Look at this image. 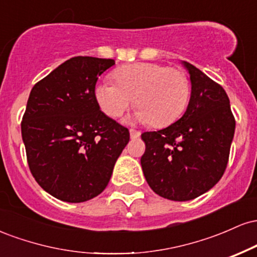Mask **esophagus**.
I'll return each mask as SVG.
<instances>
[{"label": "esophagus", "instance_id": "1", "mask_svg": "<svg viewBox=\"0 0 257 257\" xmlns=\"http://www.w3.org/2000/svg\"><path fill=\"white\" fill-rule=\"evenodd\" d=\"M129 133H131V139H138L141 135L140 132L134 131V129H131V131H129Z\"/></svg>", "mask_w": 257, "mask_h": 257}]
</instances>
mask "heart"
Masks as SVG:
<instances>
[{"label": "heart", "instance_id": "obj_1", "mask_svg": "<svg viewBox=\"0 0 257 257\" xmlns=\"http://www.w3.org/2000/svg\"><path fill=\"white\" fill-rule=\"evenodd\" d=\"M116 83L99 81L94 96L104 113L116 118L133 104L137 122L164 126L175 120L190 98V82L184 72L161 64L135 63L119 67L112 73Z\"/></svg>", "mask_w": 257, "mask_h": 257}]
</instances>
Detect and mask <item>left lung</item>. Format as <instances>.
Wrapping results in <instances>:
<instances>
[{
	"mask_svg": "<svg viewBox=\"0 0 257 257\" xmlns=\"http://www.w3.org/2000/svg\"><path fill=\"white\" fill-rule=\"evenodd\" d=\"M181 64L191 82L187 108L167 128L141 134L146 150L140 161L153 192L176 202L197 198L219 182L235 129L223 88L192 64Z\"/></svg>",
	"mask_w": 257,
	"mask_h": 257,
	"instance_id": "obj_1",
	"label": "left lung"
}]
</instances>
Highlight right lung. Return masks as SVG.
<instances>
[{
  "label": "right lung",
  "mask_w": 257,
  "mask_h": 257,
  "mask_svg": "<svg viewBox=\"0 0 257 257\" xmlns=\"http://www.w3.org/2000/svg\"><path fill=\"white\" fill-rule=\"evenodd\" d=\"M113 59L75 57L32 88L22 122L26 157L37 184L55 198L81 203L110 181L129 132L100 110L98 77Z\"/></svg>",
  "instance_id": "right-lung-1"
}]
</instances>
